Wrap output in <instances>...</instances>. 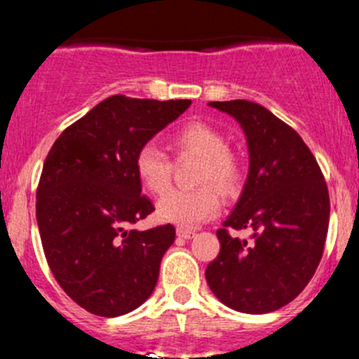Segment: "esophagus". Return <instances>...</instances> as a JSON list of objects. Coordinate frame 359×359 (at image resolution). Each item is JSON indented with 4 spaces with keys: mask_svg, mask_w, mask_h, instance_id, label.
<instances>
[{
    "mask_svg": "<svg viewBox=\"0 0 359 359\" xmlns=\"http://www.w3.org/2000/svg\"><path fill=\"white\" fill-rule=\"evenodd\" d=\"M177 236L182 238V240H191V238H194V233L189 229H177Z\"/></svg>",
    "mask_w": 359,
    "mask_h": 359,
    "instance_id": "esophagus-1",
    "label": "esophagus"
}]
</instances>
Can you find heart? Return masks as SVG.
<instances>
[{
    "label": "heart",
    "mask_w": 359,
    "mask_h": 359,
    "mask_svg": "<svg viewBox=\"0 0 359 359\" xmlns=\"http://www.w3.org/2000/svg\"><path fill=\"white\" fill-rule=\"evenodd\" d=\"M172 146L180 156H196L200 163L194 172V182L203 184L194 189H172L158 201L156 215L161 222L179 227H196L219 213L220 200L217 191L231 193L240 180V163L227 149L226 139L206 123H187L172 137ZM137 177L149 193H165L172 177V163L153 142L139 147L133 159Z\"/></svg>",
    "instance_id": "b5f03b06"
}]
</instances>
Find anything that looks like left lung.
Listing matches in <instances>:
<instances>
[{
  "instance_id": "obj_1",
  "label": "left lung",
  "mask_w": 359,
  "mask_h": 359,
  "mask_svg": "<svg viewBox=\"0 0 359 359\" xmlns=\"http://www.w3.org/2000/svg\"><path fill=\"white\" fill-rule=\"evenodd\" d=\"M240 123L248 175L224 227L252 231V243L217 231L220 252L206 267L213 295L234 311L266 314L306 288L323 255L330 198L309 147L287 123L250 100L210 102Z\"/></svg>"
}]
</instances>
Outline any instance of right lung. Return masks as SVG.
Listing matches in <instances>:
<instances>
[{"mask_svg": "<svg viewBox=\"0 0 359 359\" xmlns=\"http://www.w3.org/2000/svg\"><path fill=\"white\" fill-rule=\"evenodd\" d=\"M189 106L112 95L64 130L45 159L36 193L45 257L64 292L97 316L130 313L156 287L175 227L128 229L154 212L133 159Z\"/></svg>", "mask_w": 359, "mask_h": 359, "instance_id": "right-lung-1", "label": "right lung"}]
</instances>
